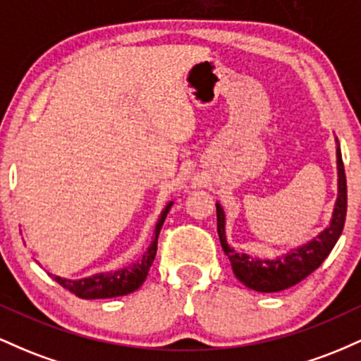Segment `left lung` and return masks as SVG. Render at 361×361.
Returning <instances> with one entry per match:
<instances>
[{"instance_id":"left-lung-1","label":"left lung","mask_w":361,"mask_h":361,"mask_svg":"<svg viewBox=\"0 0 361 361\" xmlns=\"http://www.w3.org/2000/svg\"><path fill=\"white\" fill-rule=\"evenodd\" d=\"M338 175H339V195L334 209L333 221L327 229L322 231L317 238L292 251L285 258L276 259H255L247 255H239L226 241V215L222 207L217 204V233L221 239L222 250L227 258L233 263L234 275L243 281L246 287L256 292H280V290L290 288L299 281L307 279L312 271H316L322 264L334 244L338 243L339 235L343 233L346 221V175L345 164H343L341 151L338 149Z\"/></svg>"}]
</instances>
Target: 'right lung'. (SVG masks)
<instances>
[{"instance_id":"right-lung-1","label":"right lung","mask_w":361,"mask_h":361,"mask_svg":"<svg viewBox=\"0 0 361 361\" xmlns=\"http://www.w3.org/2000/svg\"><path fill=\"white\" fill-rule=\"evenodd\" d=\"M173 204H168L166 209L161 214L159 221L156 224V233H154V241H152L149 250L144 252L142 258L135 263H132L130 267L123 268V270L114 271V273H100V275H93L90 279H81V280H66L61 276L51 275L61 287L74 293L80 299H110V297H120L127 295V293L137 290L140 285L146 280L149 268H151L152 261L156 258L157 251V235H159L161 227H163L164 219L171 209Z\"/></svg>"}]
</instances>
